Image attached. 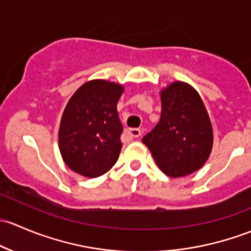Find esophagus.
Masks as SVG:
<instances>
[{
    "label": "esophagus",
    "mask_w": 251,
    "mask_h": 251,
    "mask_svg": "<svg viewBox=\"0 0 251 251\" xmlns=\"http://www.w3.org/2000/svg\"><path fill=\"white\" fill-rule=\"evenodd\" d=\"M126 135L130 139H136L141 135V130L140 129H129L126 130Z\"/></svg>",
    "instance_id": "1"
}]
</instances>
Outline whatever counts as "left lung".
I'll list each match as a JSON object with an SVG mask.
<instances>
[{
    "label": "left lung",
    "instance_id": "1",
    "mask_svg": "<svg viewBox=\"0 0 251 251\" xmlns=\"http://www.w3.org/2000/svg\"><path fill=\"white\" fill-rule=\"evenodd\" d=\"M161 120L143 143L159 169L169 177L200 170L213 150L210 116L202 97L191 84L175 81L159 92Z\"/></svg>",
    "mask_w": 251,
    "mask_h": 251
}]
</instances>
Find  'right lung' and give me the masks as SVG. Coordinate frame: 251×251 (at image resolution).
I'll return each mask as SVG.
<instances>
[{
    "instance_id": "add662e5",
    "label": "right lung",
    "mask_w": 251,
    "mask_h": 251,
    "mask_svg": "<svg viewBox=\"0 0 251 251\" xmlns=\"http://www.w3.org/2000/svg\"><path fill=\"white\" fill-rule=\"evenodd\" d=\"M125 86L92 79L72 94L64 108L58 133L61 158L71 170L86 177L104 175L117 162L123 126L117 102Z\"/></svg>"
}]
</instances>
